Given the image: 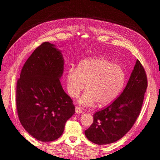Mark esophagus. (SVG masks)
Instances as JSON below:
<instances>
[{
  "mask_svg": "<svg viewBox=\"0 0 160 160\" xmlns=\"http://www.w3.org/2000/svg\"><path fill=\"white\" fill-rule=\"evenodd\" d=\"M75 112L77 113H83V111H82L81 108L76 107L75 108Z\"/></svg>",
  "mask_w": 160,
  "mask_h": 160,
  "instance_id": "1",
  "label": "esophagus"
}]
</instances>
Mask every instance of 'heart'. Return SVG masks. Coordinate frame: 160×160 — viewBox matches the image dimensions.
Here are the masks:
<instances>
[{
    "instance_id": "obj_1",
    "label": "heart",
    "mask_w": 160,
    "mask_h": 160,
    "mask_svg": "<svg viewBox=\"0 0 160 160\" xmlns=\"http://www.w3.org/2000/svg\"><path fill=\"white\" fill-rule=\"evenodd\" d=\"M124 82L122 67L104 57L85 60L77 69L71 67L66 74V89L71 98H78L86 85V91L79 99L83 106L95 102L100 106L109 104L119 94Z\"/></svg>"
}]
</instances>
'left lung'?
I'll return each instance as SVG.
<instances>
[{"label": "left lung", "mask_w": 160, "mask_h": 160, "mask_svg": "<svg viewBox=\"0 0 160 160\" xmlns=\"http://www.w3.org/2000/svg\"><path fill=\"white\" fill-rule=\"evenodd\" d=\"M147 87L146 72L137 59L122 94L93 114V123L85 131L87 138L95 144L105 145L123 138L136 122Z\"/></svg>", "instance_id": "left-lung-1"}]
</instances>
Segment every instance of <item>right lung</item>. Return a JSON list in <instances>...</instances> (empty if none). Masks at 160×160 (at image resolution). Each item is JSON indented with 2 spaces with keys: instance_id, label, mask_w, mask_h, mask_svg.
Listing matches in <instances>:
<instances>
[{
  "instance_id": "obj_1",
  "label": "right lung",
  "mask_w": 160,
  "mask_h": 160,
  "mask_svg": "<svg viewBox=\"0 0 160 160\" xmlns=\"http://www.w3.org/2000/svg\"><path fill=\"white\" fill-rule=\"evenodd\" d=\"M64 60L55 45L45 42L28 58L17 83L16 103L19 121L38 141L57 139L75 113L72 101L59 79Z\"/></svg>"
}]
</instances>
